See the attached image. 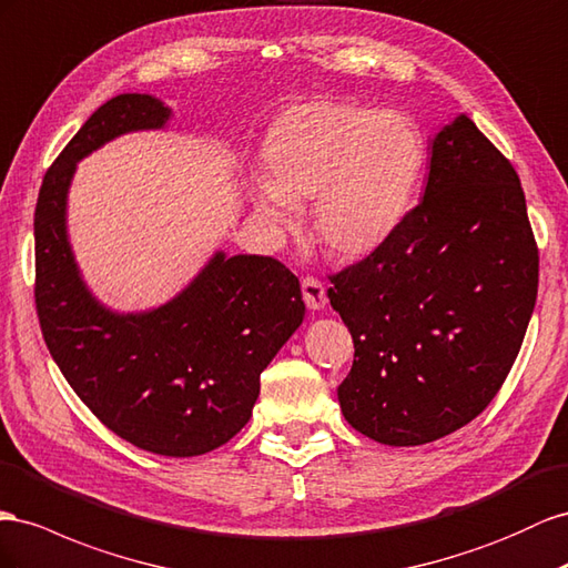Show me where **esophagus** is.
<instances>
[{
  "label": "esophagus",
  "mask_w": 568,
  "mask_h": 568,
  "mask_svg": "<svg viewBox=\"0 0 568 568\" xmlns=\"http://www.w3.org/2000/svg\"><path fill=\"white\" fill-rule=\"evenodd\" d=\"M301 291H303V301L311 311H322L327 305V291H325V284H322L320 280L305 277L301 282Z\"/></svg>",
  "instance_id": "34e87169"
}]
</instances>
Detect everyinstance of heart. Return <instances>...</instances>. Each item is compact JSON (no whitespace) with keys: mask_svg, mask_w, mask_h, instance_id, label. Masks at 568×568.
I'll return each mask as SVG.
<instances>
[{"mask_svg":"<svg viewBox=\"0 0 568 568\" xmlns=\"http://www.w3.org/2000/svg\"><path fill=\"white\" fill-rule=\"evenodd\" d=\"M427 143L408 114L348 100L294 104L260 143L263 183L248 189L257 220L274 232L313 201L317 243L339 260L385 248L416 207Z\"/></svg>","mask_w":568,"mask_h":568,"instance_id":"b5f03b06","label":"heart"}]
</instances>
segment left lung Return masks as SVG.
Here are the masks:
<instances>
[{
	"mask_svg": "<svg viewBox=\"0 0 568 568\" xmlns=\"http://www.w3.org/2000/svg\"><path fill=\"white\" fill-rule=\"evenodd\" d=\"M329 282L356 348L336 389L348 425L389 447L468 425L507 379L538 296L511 162L458 114L430 141L423 201L402 232Z\"/></svg>",
	"mask_w": 568,
	"mask_h": 568,
	"instance_id": "8db88e82",
	"label": "left lung"
}]
</instances>
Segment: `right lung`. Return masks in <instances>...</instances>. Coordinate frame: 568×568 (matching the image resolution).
I'll return each mask as SVG.
<instances>
[{"instance_id":"add662e5","label":"right lung","mask_w":568,"mask_h":568,"mask_svg":"<svg viewBox=\"0 0 568 568\" xmlns=\"http://www.w3.org/2000/svg\"><path fill=\"white\" fill-rule=\"evenodd\" d=\"M170 119L155 95H116L61 150L36 205V305L44 344L81 402L133 447L183 458L222 447L248 423L260 373L301 327L305 303L280 260L224 251L150 311H112L88 288L67 229L75 164Z\"/></svg>"}]
</instances>
